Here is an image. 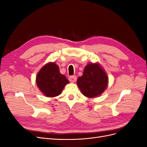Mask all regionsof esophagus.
I'll use <instances>...</instances> for the list:
<instances>
[{"label":"esophagus","mask_w":147,"mask_h":147,"mask_svg":"<svg viewBox=\"0 0 147 147\" xmlns=\"http://www.w3.org/2000/svg\"><path fill=\"white\" fill-rule=\"evenodd\" d=\"M69 80L70 82H72V83L75 82L77 80V77L75 76V75H72V76L69 77Z\"/></svg>","instance_id":"esophagus-1"}]
</instances>
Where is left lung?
<instances>
[{
    "label": "left lung",
    "mask_w": 147,
    "mask_h": 147,
    "mask_svg": "<svg viewBox=\"0 0 147 147\" xmlns=\"http://www.w3.org/2000/svg\"><path fill=\"white\" fill-rule=\"evenodd\" d=\"M108 77L98 64H88L83 75L78 77L77 85L82 94L88 97L100 95L106 89Z\"/></svg>",
    "instance_id": "8db88e82"
}]
</instances>
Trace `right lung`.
Segmentation results:
<instances>
[{"mask_svg":"<svg viewBox=\"0 0 147 147\" xmlns=\"http://www.w3.org/2000/svg\"><path fill=\"white\" fill-rule=\"evenodd\" d=\"M37 86L47 97L59 95L65 84L69 83L65 75L59 72L58 65L50 63L44 65L39 71L37 77Z\"/></svg>","mask_w":147,"mask_h":147,"instance_id":"add662e5","label":"right lung"}]
</instances>
